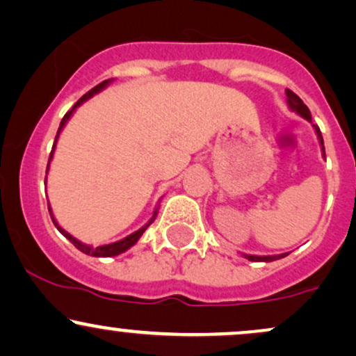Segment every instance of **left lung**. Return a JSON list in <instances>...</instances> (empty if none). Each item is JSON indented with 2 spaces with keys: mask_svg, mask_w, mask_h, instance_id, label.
<instances>
[{
  "mask_svg": "<svg viewBox=\"0 0 356 356\" xmlns=\"http://www.w3.org/2000/svg\"><path fill=\"white\" fill-rule=\"evenodd\" d=\"M285 94H286V104H289V108L292 113H297L300 118L307 119L308 122H312V114H310V109L307 108L305 104H303V101L300 97L297 96L293 91H290V89H285ZM312 127H314L315 134H316V139H318V144L320 147H322V156L325 157V145H323V137H322V132H320L318 126H315V124H312ZM241 254V252H238ZM243 259L250 260V262H273V260H278V259H284L289 254H278V255H252V254H241Z\"/></svg>",
  "mask_w": 356,
  "mask_h": 356,
  "instance_id": "1",
  "label": "left lung"
}]
</instances>
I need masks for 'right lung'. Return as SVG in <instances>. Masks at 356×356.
Instances as JSON below:
<instances>
[{"label":"right lung","instance_id":"add662e5","mask_svg":"<svg viewBox=\"0 0 356 356\" xmlns=\"http://www.w3.org/2000/svg\"><path fill=\"white\" fill-rule=\"evenodd\" d=\"M114 79H108V81H102L101 84H97L96 88H92L91 91L89 92H86L83 97H81V99L76 102L74 106H72V108L67 111L66 113V115H64L63 118V121H61V124H59V129H58V134H56V137H54V144H53V149H51V154H49V161H48V167H46V179H44V186L48 182V174H49V165H51V161H53V157H54V151H56V144H58V139H59V136H61V132H63V129H64V126H66L67 124V121H70V119L72 118V114L76 113V109L79 108L81 104H84L86 101L88 99H91V97L94 96V94H99L101 91H104L106 88H108V86L113 83ZM162 199V197H161ZM161 199H159V202H161ZM159 202H157V205H156V209H154V212H152V217L151 219H149L147 222H145V224L140 227V229H137L136 232H132V234H129L127 235V237H124V238H121V241H115V242H111V243H104V245H97V247H92V245H89V243H84V242H81L79 238H76L74 235H71L70 232H67V230H64L61 225H59V222L56 220V217H54V213H53V209H51V205H49V202H48V209H49V216H51V219H53V224L56 225V229L59 230V232H61L64 237L67 238V241H70L72 245H74L76 248H78V250H81L83 252V254H86V255H91V257H115V255H121V254H124V252L126 250H129V248L132 247V245H136L137 243V241H139L140 237H143V234L145 232V230H147V227L152 224L154 220H156V217H157V213H159Z\"/></svg>","mask_w":356,"mask_h":356}]
</instances>
